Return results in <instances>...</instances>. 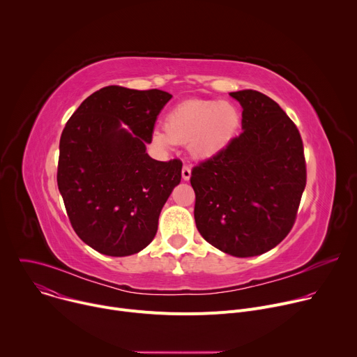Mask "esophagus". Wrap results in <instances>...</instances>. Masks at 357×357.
<instances>
[{"instance_id": "1", "label": "esophagus", "mask_w": 357, "mask_h": 357, "mask_svg": "<svg viewBox=\"0 0 357 357\" xmlns=\"http://www.w3.org/2000/svg\"><path fill=\"white\" fill-rule=\"evenodd\" d=\"M182 179L183 181L190 179V168L188 165H183V168H182Z\"/></svg>"}]
</instances>
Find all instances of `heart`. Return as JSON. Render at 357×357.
<instances>
[{
    "instance_id": "1",
    "label": "heart",
    "mask_w": 357,
    "mask_h": 357,
    "mask_svg": "<svg viewBox=\"0 0 357 357\" xmlns=\"http://www.w3.org/2000/svg\"><path fill=\"white\" fill-rule=\"evenodd\" d=\"M240 120V112L227 101L186 100L167 114L165 127H157L152 139L165 151L176 142L188 144L192 157L209 160L234 138Z\"/></svg>"
}]
</instances>
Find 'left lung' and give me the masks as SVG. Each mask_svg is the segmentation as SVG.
I'll return each instance as SVG.
<instances>
[{
  "label": "left lung",
  "instance_id": "left-lung-1",
  "mask_svg": "<svg viewBox=\"0 0 357 357\" xmlns=\"http://www.w3.org/2000/svg\"><path fill=\"white\" fill-rule=\"evenodd\" d=\"M243 107V132L192 169L195 222L208 243L234 257L274 248L292 229L307 185L296 126L268 96L230 93Z\"/></svg>",
  "mask_w": 357,
  "mask_h": 357
}]
</instances>
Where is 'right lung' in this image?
I'll use <instances>...</instances> for the list:
<instances>
[{
  "label": "right lung",
  "mask_w": 357,
  "mask_h": 357,
  "mask_svg": "<svg viewBox=\"0 0 357 357\" xmlns=\"http://www.w3.org/2000/svg\"><path fill=\"white\" fill-rule=\"evenodd\" d=\"M158 89L107 86L90 94L59 142L58 186L76 234L96 251L131 256L154 240L182 162L152 160L146 144L171 100Z\"/></svg>",
  "instance_id": "right-lung-1"
}]
</instances>
